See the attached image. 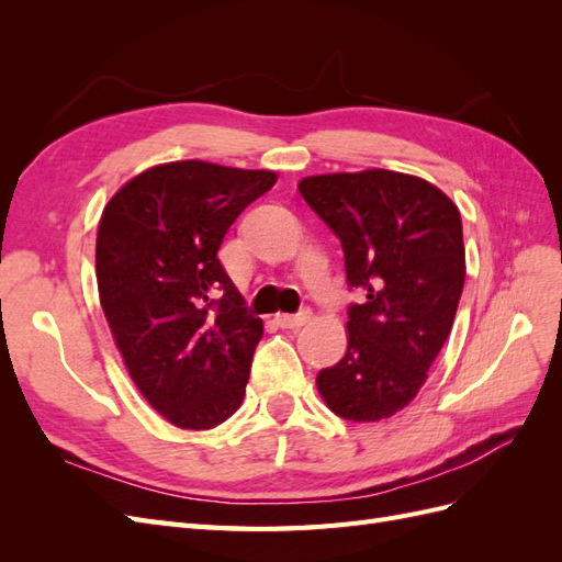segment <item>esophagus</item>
Instances as JSON below:
<instances>
[{
    "label": "esophagus",
    "instance_id": "1",
    "mask_svg": "<svg viewBox=\"0 0 562 562\" xmlns=\"http://www.w3.org/2000/svg\"><path fill=\"white\" fill-rule=\"evenodd\" d=\"M310 314L307 312H297V314H277V323L281 328H300L307 323Z\"/></svg>",
    "mask_w": 562,
    "mask_h": 562
}]
</instances>
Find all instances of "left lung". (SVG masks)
<instances>
[{
    "label": "left lung",
    "mask_w": 562,
    "mask_h": 562,
    "mask_svg": "<svg viewBox=\"0 0 562 562\" xmlns=\"http://www.w3.org/2000/svg\"><path fill=\"white\" fill-rule=\"evenodd\" d=\"M300 194L342 244L361 293L347 310V353L318 372V394L342 419H386L417 396L452 330L462 217L431 182L384 168L304 178Z\"/></svg>",
    "instance_id": "obj_1"
}]
</instances>
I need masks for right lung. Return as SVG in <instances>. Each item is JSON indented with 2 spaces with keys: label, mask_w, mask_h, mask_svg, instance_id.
I'll list each match as a JSON object with an SVG mask.
<instances>
[{
  "label": "right lung",
  "mask_w": 562,
  "mask_h": 562,
  "mask_svg": "<svg viewBox=\"0 0 562 562\" xmlns=\"http://www.w3.org/2000/svg\"><path fill=\"white\" fill-rule=\"evenodd\" d=\"M277 176L173 161L126 182L95 241L100 304L128 375L180 429H213L241 405L262 318L217 258L241 211Z\"/></svg>",
  "instance_id": "obj_1"
}]
</instances>
